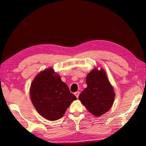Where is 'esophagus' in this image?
Wrapping results in <instances>:
<instances>
[{
  "label": "esophagus",
  "instance_id": "1",
  "mask_svg": "<svg viewBox=\"0 0 146 146\" xmlns=\"http://www.w3.org/2000/svg\"><path fill=\"white\" fill-rule=\"evenodd\" d=\"M75 95L76 96V97L78 98V97H79V95H80V92H76L75 93Z\"/></svg>",
  "mask_w": 146,
  "mask_h": 146
}]
</instances>
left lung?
<instances>
[{
	"label": "left lung",
	"instance_id": "8db88e82",
	"mask_svg": "<svg viewBox=\"0 0 146 146\" xmlns=\"http://www.w3.org/2000/svg\"><path fill=\"white\" fill-rule=\"evenodd\" d=\"M87 87L79 95V100L92 115L99 117L110 109L115 93L105 71L95 68L86 78Z\"/></svg>",
	"mask_w": 146,
	"mask_h": 146
}]
</instances>
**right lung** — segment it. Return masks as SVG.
I'll use <instances>...</instances> for the list:
<instances>
[{
  "instance_id": "1",
  "label": "right lung",
  "mask_w": 146,
  "mask_h": 146,
  "mask_svg": "<svg viewBox=\"0 0 146 146\" xmlns=\"http://www.w3.org/2000/svg\"><path fill=\"white\" fill-rule=\"evenodd\" d=\"M31 102L38 113L54 121L63 117L76 97L52 68L42 71L33 81L30 88Z\"/></svg>"
}]
</instances>
